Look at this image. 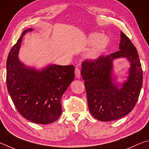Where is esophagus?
I'll list each match as a JSON object with an SVG mask.
<instances>
[{
	"mask_svg": "<svg viewBox=\"0 0 149 149\" xmlns=\"http://www.w3.org/2000/svg\"><path fill=\"white\" fill-rule=\"evenodd\" d=\"M74 74H75V77H76V78H77V79L80 78V70L78 67H76V69H75Z\"/></svg>",
	"mask_w": 149,
	"mask_h": 149,
	"instance_id": "34e87169",
	"label": "esophagus"
}]
</instances>
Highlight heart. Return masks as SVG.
Masks as SVG:
<instances>
[{
    "label": "heart",
    "instance_id": "heart-1",
    "mask_svg": "<svg viewBox=\"0 0 149 149\" xmlns=\"http://www.w3.org/2000/svg\"><path fill=\"white\" fill-rule=\"evenodd\" d=\"M86 42L92 47L86 52L85 57L88 59L95 60L105 52L110 42V39L107 35H102L99 33H92L88 36Z\"/></svg>",
    "mask_w": 149,
    "mask_h": 149
}]
</instances>
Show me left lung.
Returning a JSON list of instances; mask_svg holds the SVG:
<instances>
[{"instance_id": "obj_1", "label": "left lung", "mask_w": 149, "mask_h": 149, "mask_svg": "<svg viewBox=\"0 0 149 149\" xmlns=\"http://www.w3.org/2000/svg\"><path fill=\"white\" fill-rule=\"evenodd\" d=\"M120 50L95 60L82 63L81 76L84 80L88 107L98 120L113 121L131 112L139 98L143 85V71L137 50L130 38L120 32ZM124 58L130 67L127 80L118 81L113 61Z\"/></svg>"}]
</instances>
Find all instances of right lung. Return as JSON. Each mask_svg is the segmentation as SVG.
Here are the masks:
<instances>
[{
    "label": "right lung",
    "instance_id": "right-lung-1",
    "mask_svg": "<svg viewBox=\"0 0 149 149\" xmlns=\"http://www.w3.org/2000/svg\"><path fill=\"white\" fill-rule=\"evenodd\" d=\"M25 30L12 47L6 61V84L15 108L23 118L38 124L56 121L62 113L61 99L74 79V67L48 64L41 69L27 66L20 61Z\"/></svg>",
    "mask_w": 149,
    "mask_h": 149
}]
</instances>
